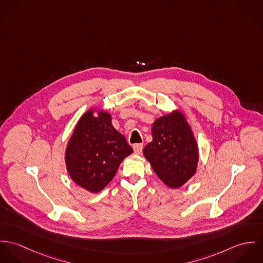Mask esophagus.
I'll return each mask as SVG.
<instances>
[{
    "instance_id": "esophagus-1",
    "label": "esophagus",
    "mask_w": 263,
    "mask_h": 263,
    "mask_svg": "<svg viewBox=\"0 0 263 263\" xmlns=\"http://www.w3.org/2000/svg\"><path fill=\"white\" fill-rule=\"evenodd\" d=\"M134 151L136 154H141L143 151V144H136L134 146Z\"/></svg>"
}]
</instances>
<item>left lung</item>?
<instances>
[{
  "label": "left lung",
  "mask_w": 263,
  "mask_h": 263,
  "mask_svg": "<svg viewBox=\"0 0 263 263\" xmlns=\"http://www.w3.org/2000/svg\"><path fill=\"white\" fill-rule=\"evenodd\" d=\"M152 136L144 156L167 186H182L195 174L198 162L197 143L184 115L176 110L157 118Z\"/></svg>",
  "instance_id": "1"
}]
</instances>
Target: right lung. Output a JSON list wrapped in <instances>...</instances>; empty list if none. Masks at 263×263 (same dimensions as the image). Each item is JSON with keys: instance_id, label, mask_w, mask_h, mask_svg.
<instances>
[{"instance_id": "1", "label": "right lung", "mask_w": 263, "mask_h": 263, "mask_svg": "<svg viewBox=\"0 0 263 263\" xmlns=\"http://www.w3.org/2000/svg\"><path fill=\"white\" fill-rule=\"evenodd\" d=\"M84 113L66 149V166L76 184L97 193L112 180L120 163L134 150L111 123V115L99 110Z\"/></svg>"}]
</instances>
